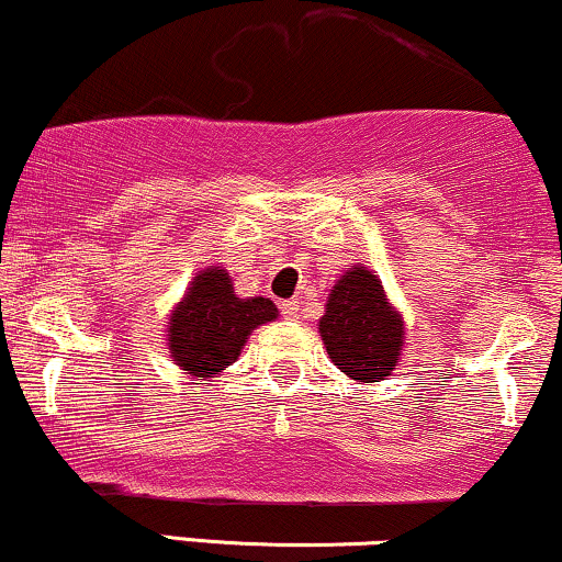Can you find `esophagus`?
<instances>
[{
  "label": "esophagus",
  "instance_id": "obj_1",
  "mask_svg": "<svg viewBox=\"0 0 562 562\" xmlns=\"http://www.w3.org/2000/svg\"><path fill=\"white\" fill-rule=\"evenodd\" d=\"M280 308H282V314H285V318H297V314H301L297 301H282Z\"/></svg>",
  "mask_w": 562,
  "mask_h": 562
}]
</instances>
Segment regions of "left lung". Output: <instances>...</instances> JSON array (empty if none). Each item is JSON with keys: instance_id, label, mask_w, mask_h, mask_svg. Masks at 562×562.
I'll list each match as a JSON object with an SVG mask.
<instances>
[{"instance_id": "left-lung-1", "label": "left lung", "mask_w": 562, "mask_h": 562, "mask_svg": "<svg viewBox=\"0 0 562 562\" xmlns=\"http://www.w3.org/2000/svg\"><path fill=\"white\" fill-rule=\"evenodd\" d=\"M402 329V318L389 305L383 285L366 267L342 274L318 322L331 363L363 383L394 371L404 345Z\"/></svg>"}]
</instances>
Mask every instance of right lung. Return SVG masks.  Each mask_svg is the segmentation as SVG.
<instances>
[{"label":"right lung","instance_id":"right-lung-1","mask_svg":"<svg viewBox=\"0 0 562 562\" xmlns=\"http://www.w3.org/2000/svg\"><path fill=\"white\" fill-rule=\"evenodd\" d=\"M277 318L269 297H236L225 269H207L191 282L170 316L168 347L183 371L215 375L236 363L248 334Z\"/></svg>","mask_w":562,"mask_h":562}]
</instances>
